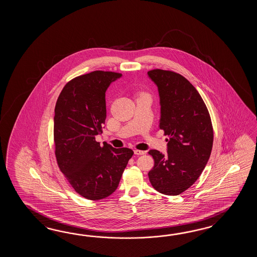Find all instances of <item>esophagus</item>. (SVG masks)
Segmentation results:
<instances>
[{
    "label": "esophagus",
    "instance_id": "1",
    "mask_svg": "<svg viewBox=\"0 0 257 257\" xmlns=\"http://www.w3.org/2000/svg\"><path fill=\"white\" fill-rule=\"evenodd\" d=\"M134 153L136 154V155H142V154H144L145 152H143V151H140V150H134Z\"/></svg>",
    "mask_w": 257,
    "mask_h": 257
}]
</instances>
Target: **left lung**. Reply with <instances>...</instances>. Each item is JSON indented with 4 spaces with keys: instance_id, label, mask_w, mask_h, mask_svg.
Masks as SVG:
<instances>
[{
    "instance_id": "left-lung-1",
    "label": "left lung",
    "mask_w": 257,
    "mask_h": 257,
    "mask_svg": "<svg viewBox=\"0 0 257 257\" xmlns=\"http://www.w3.org/2000/svg\"><path fill=\"white\" fill-rule=\"evenodd\" d=\"M158 87L161 118L167 154L151 150L154 166L149 179L155 190L168 196L186 191L200 176L211 153L213 127L208 108L197 89L179 73L148 71Z\"/></svg>"
}]
</instances>
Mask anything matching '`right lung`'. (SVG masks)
<instances>
[{
	"instance_id": "obj_1",
	"label": "right lung",
	"mask_w": 257,
	"mask_h": 257,
	"mask_svg": "<svg viewBox=\"0 0 257 257\" xmlns=\"http://www.w3.org/2000/svg\"><path fill=\"white\" fill-rule=\"evenodd\" d=\"M122 76L94 71L76 77L62 89L55 106V155L60 171L75 191L90 200L108 197L117 188L133 155L128 148L115 149L95 136L106 117L105 92Z\"/></svg>"
}]
</instances>
